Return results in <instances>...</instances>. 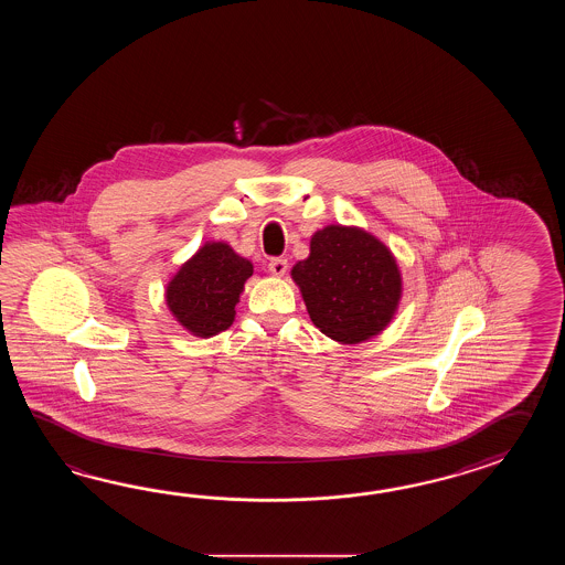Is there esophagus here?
Masks as SVG:
<instances>
[{
    "label": "esophagus",
    "mask_w": 565,
    "mask_h": 565,
    "mask_svg": "<svg viewBox=\"0 0 565 565\" xmlns=\"http://www.w3.org/2000/svg\"><path fill=\"white\" fill-rule=\"evenodd\" d=\"M288 263L287 258H270L268 263V270L275 275V277H282L287 273Z\"/></svg>",
    "instance_id": "obj_1"
}]
</instances>
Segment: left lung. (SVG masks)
Segmentation results:
<instances>
[{"mask_svg": "<svg viewBox=\"0 0 565 565\" xmlns=\"http://www.w3.org/2000/svg\"><path fill=\"white\" fill-rule=\"evenodd\" d=\"M315 327L341 343L380 333L396 311L402 280L396 260L367 232L329 226L311 238V254L292 268Z\"/></svg>", "mask_w": 565, "mask_h": 565, "instance_id": "obj_1", "label": "left lung"}]
</instances>
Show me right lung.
I'll list each match as a JSON object with an SVG mask.
<instances>
[{"label": "right lung", "mask_w": 565, "mask_h": 565, "mask_svg": "<svg viewBox=\"0 0 565 565\" xmlns=\"http://www.w3.org/2000/svg\"><path fill=\"white\" fill-rule=\"evenodd\" d=\"M248 277L253 265L228 244H205L169 282V309L193 335H216L234 321V307Z\"/></svg>", "instance_id": "add662e5"}]
</instances>
